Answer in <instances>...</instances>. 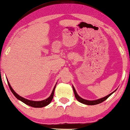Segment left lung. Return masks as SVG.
<instances>
[{
  "label": "left lung",
  "instance_id": "1",
  "mask_svg": "<svg viewBox=\"0 0 130 130\" xmlns=\"http://www.w3.org/2000/svg\"><path fill=\"white\" fill-rule=\"evenodd\" d=\"M73 89L74 96H75L76 99H77L79 102L82 103V104H83L88 105H97V104H100V103H102V102H104V101H105L106 99H107L108 98H109L110 96H111L112 94L114 92H115V90H115V91L112 92V93L109 94L108 95L106 96H105L104 98H101V99H97V100H94V101H88V100H86V99L82 98L81 97H80L78 95V94L77 93V92H76L75 89H74L73 86Z\"/></svg>",
  "mask_w": 130,
  "mask_h": 130
}]
</instances>
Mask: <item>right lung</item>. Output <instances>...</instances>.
<instances>
[{"label": "right lung", "instance_id": "add662e5", "mask_svg": "<svg viewBox=\"0 0 130 130\" xmlns=\"http://www.w3.org/2000/svg\"><path fill=\"white\" fill-rule=\"evenodd\" d=\"M8 83L9 87L10 89V90H11V92H12V93L13 94L14 96H15L18 99H19V100L22 101V102H24V104H25L26 105H28L32 106V107H34V108H42V107H44V106L48 105L51 102V101H52V99L53 98V96H54V90H55V88H56V86L57 85V83H56V85H55L54 89H53V92H52V93H51V95L47 99H45V100H43V101H34L28 100V99H26L25 98H24L21 97V96H19V95H18V94L16 93L15 91H14L13 89L12 88V87H11V86H10V83H9L8 80Z\"/></svg>", "mask_w": 130, "mask_h": 130}]
</instances>
